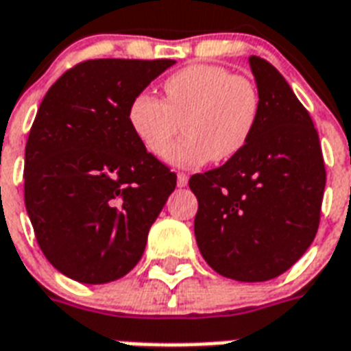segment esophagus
Instances as JSON below:
<instances>
[{"mask_svg": "<svg viewBox=\"0 0 351 351\" xmlns=\"http://www.w3.org/2000/svg\"><path fill=\"white\" fill-rule=\"evenodd\" d=\"M189 184V176L186 173H178V186H186Z\"/></svg>", "mask_w": 351, "mask_h": 351, "instance_id": "obj_1", "label": "esophagus"}]
</instances>
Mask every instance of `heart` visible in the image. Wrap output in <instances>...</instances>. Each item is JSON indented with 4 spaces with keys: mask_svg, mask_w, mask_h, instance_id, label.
<instances>
[{
    "mask_svg": "<svg viewBox=\"0 0 351 351\" xmlns=\"http://www.w3.org/2000/svg\"><path fill=\"white\" fill-rule=\"evenodd\" d=\"M162 91L165 100L138 93L130 102L128 122L141 145L161 157L183 120L185 137L167 149L173 167L227 161L251 138L260 113V97L251 80L219 65L195 64L170 75Z\"/></svg>",
    "mask_w": 351,
    "mask_h": 351,
    "instance_id": "b5f03b06",
    "label": "heart"
}]
</instances>
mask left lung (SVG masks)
Masks as SVG:
<instances>
[{
	"instance_id": "1",
	"label": "left lung",
	"mask_w": 351,
	"mask_h": 351,
	"mask_svg": "<svg viewBox=\"0 0 351 351\" xmlns=\"http://www.w3.org/2000/svg\"><path fill=\"white\" fill-rule=\"evenodd\" d=\"M260 113L243 150L189 181L194 234L210 267L238 282L286 273L319 229L326 170L319 133L291 86L267 60L249 56Z\"/></svg>"
}]
</instances>
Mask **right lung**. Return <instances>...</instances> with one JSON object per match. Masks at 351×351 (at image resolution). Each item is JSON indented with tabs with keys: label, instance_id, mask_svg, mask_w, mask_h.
Here are the masks:
<instances>
[{
	"label": "right lung",
	"instance_id": "add662e5",
	"mask_svg": "<svg viewBox=\"0 0 351 351\" xmlns=\"http://www.w3.org/2000/svg\"><path fill=\"white\" fill-rule=\"evenodd\" d=\"M176 60H88L38 108L25 146V206L45 258L82 284L122 278L143 256L176 173L146 152L128 108Z\"/></svg>",
	"mask_w": 351,
	"mask_h": 351
}]
</instances>
